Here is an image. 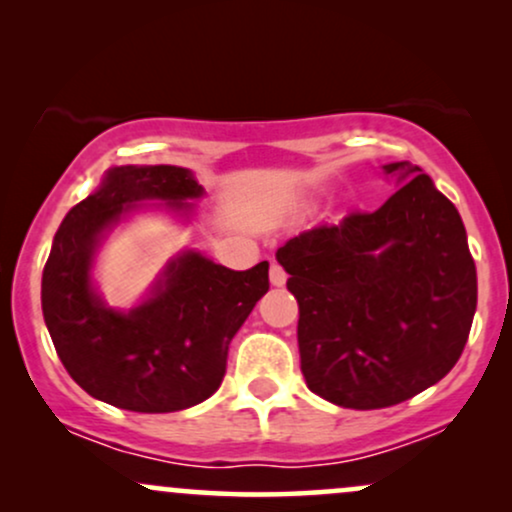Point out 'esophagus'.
Instances as JSON below:
<instances>
[{
  "label": "esophagus",
  "instance_id": "obj_1",
  "mask_svg": "<svg viewBox=\"0 0 512 512\" xmlns=\"http://www.w3.org/2000/svg\"><path fill=\"white\" fill-rule=\"evenodd\" d=\"M269 281H272V286L286 284V272L279 262H272V267H269Z\"/></svg>",
  "mask_w": 512,
  "mask_h": 512
}]
</instances>
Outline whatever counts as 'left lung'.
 Segmentation results:
<instances>
[{
  "instance_id": "8db88e82",
  "label": "left lung",
  "mask_w": 512,
  "mask_h": 512,
  "mask_svg": "<svg viewBox=\"0 0 512 512\" xmlns=\"http://www.w3.org/2000/svg\"><path fill=\"white\" fill-rule=\"evenodd\" d=\"M383 170L402 187L378 211L276 250L301 313L305 385L344 409L392 407L443 380L477 310V267L455 204L419 166Z\"/></svg>"
}]
</instances>
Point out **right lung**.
<instances>
[{"instance_id": "1", "label": "right lung", "mask_w": 512, "mask_h": 512, "mask_svg": "<svg viewBox=\"0 0 512 512\" xmlns=\"http://www.w3.org/2000/svg\"><path fill=\"white\" fill-rule=\"evenodd\" d=\"M202 195L187 168L115 166L57 228L43 269V317L64 368L91 397L168 414L219 390L228 344L269 291V262L233 272L185 250L129 310L110 308L91 276L101 240L144 202L190 219V199Z\"/></svg>"}]
</instances>
